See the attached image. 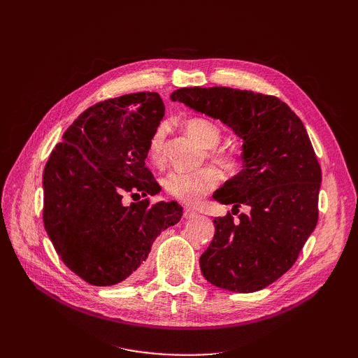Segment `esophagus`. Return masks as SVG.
Instances as JSON below:
<instances>
[{
  "mask_svg": "<svg viewBox=\"0 0 358 358\" xmlns=\"http://www.w3.org/2000/svg\"><path fill=\"white\" fill-rule=\"evenodd\" d=\"M194 216H197V212L194 210L192 208H188V206H185V208H183V218L189 220V218H194Z\"/></svg>",
  "mask_w": 358,
  "mask_h": 358,
  "instance_id": "esophagus-1",
  "label": "esophagus"
}]
</instances>
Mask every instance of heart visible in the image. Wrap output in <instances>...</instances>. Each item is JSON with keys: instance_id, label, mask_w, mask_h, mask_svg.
Instances as JSON below:
<instances>
[{"instance_id": "obj_1", "label": "heart", "mask_w": 358, "mask_h": 358, "mask_svg": "<svg viewBox=\"0 0 358 358\" xmlns=\"http://www.w3.org/2000/svg\"><path fill=\"white\" fill-rule=\"evenodd\" d=\"M183 128L196 142L208 149V158L222 170H233L237 166V155L231 149L216 148L222 138L221 128L206 117H191L183 124ZM166 138L167 127L159 125L155 128L148 143V159L150 164L161 169L166 162ZM167 196L179 201L196 204L206 194L218 185V173L206 167L197 171H173L162 180Z\"/></svg>"}]
</instances>
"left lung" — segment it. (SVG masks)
<instances>
[{
	"label": "left lung",
	"instance_id": "8db88e82",
	"mask_svg": "<svg viewBox=\"0 0 358 358\" xmlns=\"http://www.w3.org/2000/svg\"><path fill=\"white\" fill-rule=\"evenodd\" d=\"M196 112L220 119L243 140V169L213 194L222 204L251 212L236 222L215 218V234L200 257L215 287L254 292L296 263L318 222L321 167L306 128L273 95L213 86L180 88L170 95ZM239 212V210H237Z\"/></svg>",
	"mask_w": 358,
	"mask_h": 358
}]
</instances>
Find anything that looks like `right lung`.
<instances>
[{"label": "right lung", "instance_id": "1", "mask_svg": "<svg viewBox=\"0 0 358 358\" xmlns=\"http://www.w3.org/2000/svg\"><path fill=\"white\" fill-rule=\"evenodd\" d=\"M164 110L157 92L96 103L52 150L43 173V222L64 264L91 285L134 279L161 231L180 220L175 200L122 203L125 194L161 189L145 159Z\"/></svg>", "mask_w": 358, "mask_h": 358}]
</instances>
